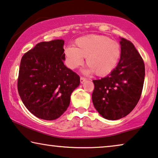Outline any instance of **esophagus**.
I'll return each mask as SVG.
<instances>
[{
    "instance_id": "esophagus-1",
    "label": "esophagus",
    "mask_w": 158,
    "mask_h": 158,
    "mask_svg": "<svg viewBox=\"0 0 158 158\" xmlns=\"http://www.w3.org/2000/svg\"><path fill=\"white\" fill-rule=\"evenodd\" d=\"M85 80H86V79H85V77H80V82L81 83H83Z\"/></svg>"
}]
</instances>
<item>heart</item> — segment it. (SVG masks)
<instances>
[{"mask_svg": "<svg viewBox=\"0 0 158 158\" xmlns=\"http://www.w3.org/2000/svg\"><path fill=\"white\" fill-rule=\"evenodd\" d=\"M75 48L68 46L64 50L66 65L71 69L81 66L84 58L88 72L102 77L112 72L117 66L121 55V45L108 37L89 35L75 40Z\"/></svg>", "mask_w": 158, "mask_h": 158, "instance_id": "obj_1", "label": "heart"}]
</instances>
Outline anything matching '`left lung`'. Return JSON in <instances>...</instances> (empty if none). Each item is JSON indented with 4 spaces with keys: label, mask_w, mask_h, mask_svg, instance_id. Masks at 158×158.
Returning <instances> with one entry per match:
<instances>
[{
    "label": "left lung",
    "mask_w": 158,
    "mask_h": 158,
    "mask_svg": "<svg viewBox=\"0 0 158 158\" xmlns=\"http://www.w3.org/2000/svg\"><path fill=\"white\" fill-rule=\"evenodd\" d=\"M119 63L107 77L93 80L94 107L105 118L118 120L133 110L142 95L145 75L144 63L133 43L120 42Z\"/></svg>",
    "instance_id": "1"
}]
</instances>
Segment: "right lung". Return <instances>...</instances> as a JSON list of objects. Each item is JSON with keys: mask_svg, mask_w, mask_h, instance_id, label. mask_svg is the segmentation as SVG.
Listing matches in <instances>:
<instances>
[{"mask_svg": "<svg viewBox=\"0 0 158 158\" xmlns=\"http://www.w3.org/2000/svg\"><path fill=\"white\" fill-rule=\"evenodd\" d=\"M64 44L63 40L41 42L21 60L19 94L29 112L39 118H59L80 83L79 76L64 64Z\"/></svg>", "mask_w": 158, "mask_h": 158, "instance_id": "1", "label": "right lung"}]
</instances>
